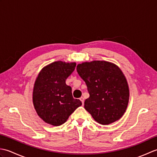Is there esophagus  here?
Masks as SVG:
<instances>
[{"mask_svg": "<svg viewBox=\"0 0 157 157\" xmlns=\"http://www.w3.org/2000/svg\"><path fill=\"white\" fill-rule=\"evenodd\" d=\"M79 99H80V101H82V105H84V98L82 97H82H81L80 98H79Z\"/></svg>", "mask_w": 157, "mask_h": 157, "instance_id": "1", "label": "esophagus"}]
</instances>
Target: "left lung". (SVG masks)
<instances>
[{"label": "left lung", "instance_id": "8db88e82", "mask_svg": "<svg viewBox=\"0 0 157 157\" xmlns=\"http://www.w3.org/2000/svg\"><path fill=\"white\" fill-rule=\"evenodd\" d=\"M77 71L87 86L90 97L84 108L93 119L109 125L121 118L128 107L129 91L119 67L108 61H93L78 64Z\"/></svg>", "mask_w": 157, "mask_h": 157}]
</instances>
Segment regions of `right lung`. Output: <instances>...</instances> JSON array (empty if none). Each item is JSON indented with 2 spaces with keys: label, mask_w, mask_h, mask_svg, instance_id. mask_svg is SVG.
<instances>
[{
  "label": "right lung",
  "mask_w": 157,
  "mask_h": 157,
  "mask_svg": "<svg viewBox=\"0 0 157 157\" xmlns=\"http://www.w3.org/2000/svg\"><path fill=\"white\" fill-rule=\"evenodd\" d=\"M75 66V63L55 61L39 73L33 90V103L38 116L46 123L63 124L82 105L79 99L73 98L71 86L65 83Z\"/></svg>",
  "instance_id": "1"
}]
</instances>
